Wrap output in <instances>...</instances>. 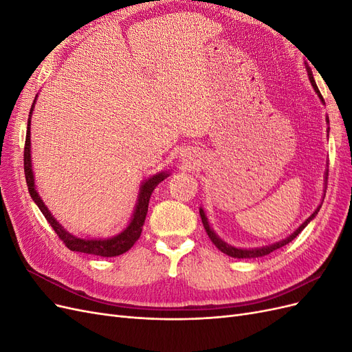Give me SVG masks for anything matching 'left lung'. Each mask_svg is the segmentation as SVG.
<instances>
[{"label": "left lung", "instance_id": "left-lung-1", "mask_svg": "<svg viewBox=\"0 0 352 352\" xmlns=\"http://www.w3.org/2000/svg\"><path fill=\"white\" fill-rule=\"evenodd\" d=\"M307 72H308V78H310V82H311V85H313V88H314V91H316V94L318 95V98H320L323 102H324V100H323V97H322V94H320V91H318V88H317V85H316V82H314V78H313V73H311V69L307 66ZM327 123H329V119H327ZM324 182L327 184V170H326V177H324ZM320 207H322V204L318 206L317 208H316V211L313 212V214L308 217L302 225L298 228L292 235H289L287 236L286 239H283V241H280V242H276V243H272V245H267V247H261V248H252V250H242V248H235V247H232V245H229V243H226L225 241H221L216 233H214V230H212L211 228H210V225H208V220H207V216H206V212H204V210L202 208H199V216H201V220H202V225H204V228H206V232H207V235H208V238L211 239V242L216 245V247L221 251V252H225V254H228V255H230V257H233V258H255V257H263V255H267V254H270V252H273L274 250H278V248H282V247H285L286 243H289L294 238H296L298 235H300L301 233V230L308 225V223H310L314 217H316V214L318 212V210H320Z\"/></svg>", "mask_w": 352, "mask_h": 352}]
</instances>
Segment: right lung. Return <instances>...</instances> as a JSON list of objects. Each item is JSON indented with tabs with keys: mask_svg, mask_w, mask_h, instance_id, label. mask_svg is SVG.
<instances>
[{
	"mask_svg": "<svg viewBox=\"0 0 352 352\" xmlns=\"http://www.w3.org/2000/svg\"><path fill=\"white\" fill-rule=\"evenodd\" d=\"M36 100V98H35ZM35 107V101L32 104V109L29 113V119H28V131H26V141H25V176H26V184L29 194L32 199L35 201V204L39 207L41 212L44 214L47 221L51 225V228L56 230L58 238L65 242L66 247L70 251H76V252H85V254H92V255H100V257H116V255L124 254L126 251H129L133 243L140 239L144 221L146 217V211H148V202H150L153 190L155 186L163 182V180L168 176L167 173L162 172L151 176L150 179H146L141 185L140 190V197H138V202L135 206L133 216L129 221V225L126 226L123 232H120L119 235H116L109 239H82L76 238L72 233H69L65 228H63L60 223L52 217L50 210L45 207L44 201L41 199L39 194L36 192L35 188V179H34V172H32V160H30V117L32 111H34Z\"/></svg>",
	"mask_w": 352,
	"mask_h": 352,
	"instance_id": "right-lung-1",
	"label": "right lung"
}]
</instances>
